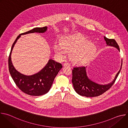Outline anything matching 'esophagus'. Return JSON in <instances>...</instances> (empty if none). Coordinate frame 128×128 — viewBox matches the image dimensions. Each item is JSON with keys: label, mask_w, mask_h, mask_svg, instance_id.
I'll return each instance as SVG.
<instances>
[{"label": "esophagus", "mask_w": 128, "mask_h": 128, "mask_svg": "<svg viewBox=\"0 0 128 128\" xmlns=\"http://www.w3.org/2000/svg\"><path fill=\"white\" fill-rule=\"evenodd\" d=\"M64 66H70V64L68 62H65L64 63Z\"/></svg>", "instance_id": "obj_1"}]
</instances>
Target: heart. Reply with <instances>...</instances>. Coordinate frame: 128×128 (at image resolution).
Instances as JSON below:
<instances>
[{"mask_svg":"<svg viewBox=\"0 0 128 128\" xmlns=\"http://www.w3.org/2000/svg\"><path fill=\"white\" fill-rule=\"evenodd\" d=\"M54 49L61 57L66 55V50L70 51L72 60L80 64L86 63L93 58L97 51V46L82 35H71L62 37L61 43L54 44Z\"/></svg>","mask_w":128,"mask_h":128,"instance_id":"obj_1","label":"heart"}]
</instances>
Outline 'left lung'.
<instances>
[{
  "mask_svg": "<svg viewBox=\"0 0 128 128\" xmlns=\"http://www.w3.org/2000/svg\"><path fill=\"white\" fill-rule=\"evenodd\" d=\"M104 38L107 46L114 47L120 51L119 46L114 40L108 39L105 36ZM122 66V62L120 68L117 73L114 80L111 82L106 84H99L90 80L87 76L86 67H74L72 70V82L74 90L80 95L86 97H97L102 95L110 88L114 83L120 71Z\"/></svg>",
  "mask_w": 128,
  "mask_h": 128,
  "instance_id": "left-lung-1",
  "label": "left lung"
}]
</instances>
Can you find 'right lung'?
I'll use <instances>...</instances> for the list:
<instances>
[{
	"mask_svg": "<svg viewBox=\"0 0 128 128\" xmlns=\"http://www.w3.org/2000/svg\"><path fill=\"white\" fill-rule=\"evenodd\" d=\"M48 27L34 28L26 32L20 34L12 45L8 58V68L10 76L16 86L22 92L31 96H39L46 94L50 90L54 80L62 68V64L50 59L46 65L38 73L31 76L24 75L18 72L12 65L11 54L14 44L22 35L34 32L44 33Z\"/></svg>",
	"mask_w": 128,
	"mask_h": 128,
	"instance_id": "right-lung-1",
	"label": "right lung"
}]
</instances>
